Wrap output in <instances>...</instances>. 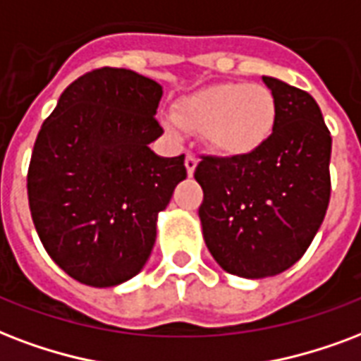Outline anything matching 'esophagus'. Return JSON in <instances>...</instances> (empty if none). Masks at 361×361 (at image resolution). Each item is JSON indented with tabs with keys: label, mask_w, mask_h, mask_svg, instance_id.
Masks as SVG:
<instances>
[{
	"label": "esophagus",
	"mask_w": 361,
	"mask_h": 361,
	"mask_svg": "<svg viewBox=\"0 0 361 361\" xmlns=\"http://www.w3.org/2000/svg\"><path fill=\"white\" fill-rule=\"evenodd\" d=\"M197 162H199V159H197V155H192V153H187V157H185L187 174L192 176V172H195V169H197Z\"/></svg>",
	"instance_id": "obj_1"
}]
</instances>
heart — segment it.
I'll use <instances>...</instances> for the list:
<instances>
[{"mask_svg": "<svg viewBox=\"0 0 361 361\" xmlns=\"http://www.w3.org/2000/svg\"><path fill=\"white\" fill-rule=\"evenodd\" d=\"M276 125V100L263 85L217 82L183 96L170 130H204L212 149L224 157H247L269 142Z\"/></svg>", "mask_w": 361, "mask_h": 361, "instance_id": "b5f03b06", "label": "heart"}]
</instances>
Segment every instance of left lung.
Wrapping results in <instances>:
<instances>
[{"label":"left lung","mask_w":361,"mask_h":361,"mask_svg":"<svg viewBox=\"0 0 361 361\" xmlns=\"http://www.w3.org/2000/svg\"><path fill=\"white\" fill-rule=\"evenodd\" d=\"M276 100L274 132L247 157H202V236L224 271L267 279L301 259L326 217L331 136L316 100L263 75Z\"/></svg>","instance_id":"obj_1"}]
</instances>
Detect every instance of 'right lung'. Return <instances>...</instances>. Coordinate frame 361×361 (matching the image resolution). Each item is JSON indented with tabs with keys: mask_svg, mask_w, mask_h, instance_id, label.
<instances>
[{
	"mask_svg": "<svg viewBox=\"0 0 361 361\" xmlns=\"http://www.w3.org/2000/svg\"><path fill=\"white\" fill-rule=\"evenodd\" d=\"M162 87L125 68L75 79L41 126L27 169V202L51 259L92 288L144 269L157 219L187 178L185 155L159 157Z\"/></svg>",
	"mask_w": 361,
	"mask_h": 361,
	"instance_id": "1",
	"label": "right lung"
}]
</instances>
